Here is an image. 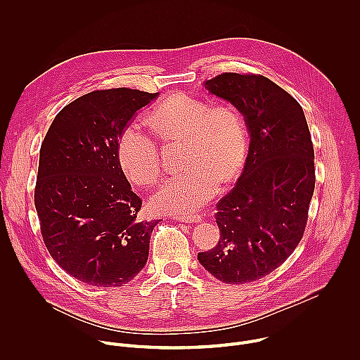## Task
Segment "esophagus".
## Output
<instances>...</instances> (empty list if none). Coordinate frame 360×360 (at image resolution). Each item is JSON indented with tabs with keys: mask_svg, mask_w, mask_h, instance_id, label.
<instances>
[{
	"mask_svg": "<svg viewBox=\"0 0 360 360\" xmlns=\"http://www.w3.org/2000/svg\"><path fill=\"white\" fill-rule=\"evenodd\" d=\"M175 219H178L179 222H199L200 221V215L199 214H189V215H176Z\"/></svg>",
	"mask_w": 360,
	"mask_h": 360,
	"instance_id": "34e87169",
	"label": "esophagus"
}]
</instances>
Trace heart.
Masks as SVG:
<instances>
[{"mask_svg": "<svg viewBox=\"0 0 360 360\" xmlns=\"http://www.w3.org/2000/svg\"><path fill=\"white\" fill-rule=\"evenodd\" d=\"M148 124L164 142L184 141L182 168L153 195L158 211L189 214L243 168L248 153V127L239 110L214 105L188 94H174L153 108ZM117 155L127 178L150 186L161 176L160 148L138 122L128 124L118 139Z\"/></svg>", "mask_w": 360, "mask_h": 360, "instance_id": "1", "label": "heart"}]
</instances>
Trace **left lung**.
Listing matches in <instances>:
<instances>
[{
  "mask_svg": "<svg viewBox=\"0 0 360 360\" xmlns=\"http://www.w3.org/2000/svg\"><path fill=\"white\" fill-rule=\"evenodd\" d=\"M233 104L250 135L242 175L217 203L218 245L198 261L217 279L265 278L299 245L315 191V152L299 102L264 75L224 72L205 82Z\"/></svg>",
  "mask_w": 360,
  "mask_h": 360,
  "instance_id": "obj_1",
  "label": "left lung"
}]
</instances>
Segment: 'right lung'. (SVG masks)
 Here are the masks:
<instances>
[{"label":"right lung","instance_id":"add662e5","mask_svg":"<svg viewBox=\"0 0 360 360\" xmlns=\"http://www.w3.org/2000/svg\"><path fill=\"white\" fill-rule=\"evenodd\" d=\"M157 96L131 88L88 92L58 112L41 143L34 202L44 243L91 286H122L148 261L158 221L138 218L142 199L121 169L117 143Z\"/></svg>","mask_w":360,"mask_h":360}]
</instances>
